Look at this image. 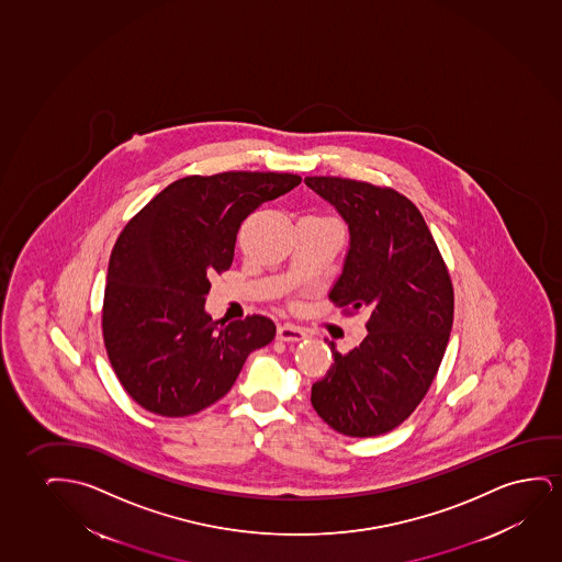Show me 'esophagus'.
Returning <instances> with one entry per match:
<instances>
[{"instance_id":"1","label":"esophagus","mask_w":562,"mask_h":562,"mask_svg":"<svg viewBox=\"0 0 562 562\" xmlns=\"http://www.w3.org/2000/svg\"><path fill=\"white\" fill-rule=\"evenodd\" d=\"M277 336L282 341H303V339L307 338V331L300 328V326H295V324H282L278 328Z\"/></svg>"}]
</instances>
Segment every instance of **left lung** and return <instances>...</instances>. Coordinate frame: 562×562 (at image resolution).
I'll return each mask as SVG.
<instances>
[{"mask_svg":"<svg viewBox=\"0 0 562 562\" xmlns=\"http://www.w3.org/2000/svg\"><path fill=\"white\" fill-rule=\"evenodd\" d=\"M351 234L330 301L346 315L364 311L367 338L313 384L311 403L351 438L382 436L405 423L430 390L453 326L454 293L430 228L403 193L361 180L307 177Z\"/></svg>","mask_w":562,"mask_h":562,"instance_id":"1","label":"left lung"}]
</instances>
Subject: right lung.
Here are the masks:
<instances>
[{
	"label": "right lung",
	"instance_id": "add662e5",
	"mask_svg": "<svg viewBox=\"0 0 562 562\" xmlns=\"http://www.w3.org/2000/svg\"><path fill=\"white\" fill-rule=\"evenodd\" d=\"M301 184L290 172L180 178L126 223L111 251L101 330L126 393L155 415L190 416L231 392L249 353L270 344L269 316L218 324L211 274L231 269L239 226Z\"/></svg>",
	"mask_w": 562,
	"mask_h": 562
}]
</instances>
